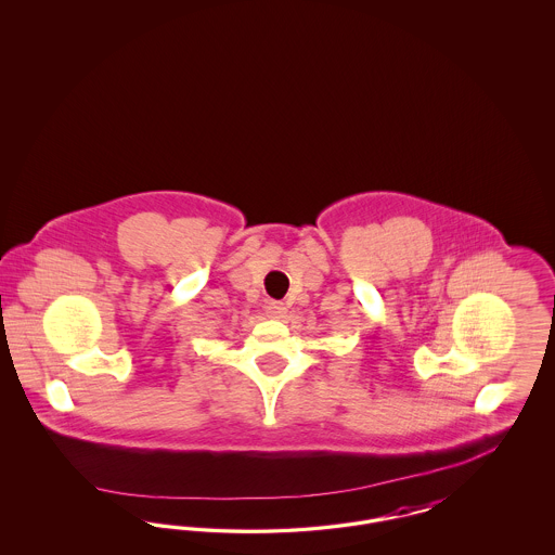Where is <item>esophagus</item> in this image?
<instances>
[{"mask_svg": "<svg viewBox=\"0 0 555 555\" xmlns=\"http://www.w3.org/2000/svg\"><path fill=\"white\" fill-rule=\"evenodd\" d=\"M266 317L272 320H283L287 317V306L283 301H268L266 304Z\"/></svg>", "mask_w": 555, "mask_h": 555, "instance_id": "1", "label": "esophagus"}]
</instances>
